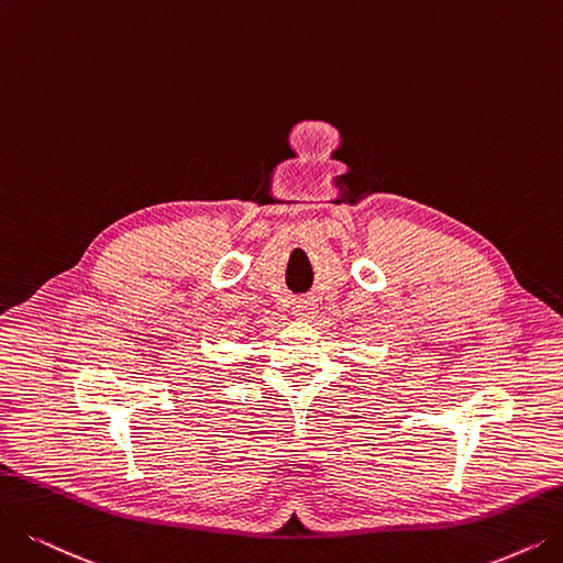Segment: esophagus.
<instances>
[{"label": "esophagus", "instance_id": "esophagus-1", "mask_svg": "<svg viewBox=\"0 0 563 563\" xmlns=\"http://www.w3.org/2000/svg\"><path fill=\"white\" fill-rule=\"evenodd\" d=\"M294 311H296V317H300V319H309L311 313H313V302H309V300H300V302H296Z\"/></svg>", "mask_w": 563, "mask_h": 563}]
</instances>
